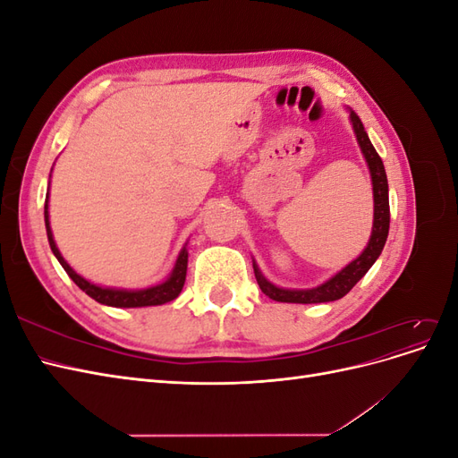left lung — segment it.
I'll return each instance as SVG.
<instances>
[{
    "instance_id": "8db88e82",
    "label": "left lung",
    "mask_w": 458,
    "mask_h": 458,
    "mask_svg": "<svg viewBox=\"0 0 458 458\" xmlns=\"http://www.w3.org/2000/svg\"><path fill=\"white\" fill-rule=\"evenodd\" d=\"M352 126L357 137V143L361 147L363 157L367 160L370 179H372V195H374V221H372V233L365 250L361 256L355 258L352 263H348L342 271H338L335 276L323 284H318L310 290H290V288H279L273 283H269L266 276L261 275L254 261V273L256 281L261 288V293L269 296L275 301H288V303H323V301H335L344 298L350 290L363 279L365 273L372 267V263L378 259V256L384 250V244L387 239V231H390V199H387V177L382 158L378 157L377 148L372 147L369 135L363 128V122L353 110L350 113Z\"/></svg>"
}]
</instances>
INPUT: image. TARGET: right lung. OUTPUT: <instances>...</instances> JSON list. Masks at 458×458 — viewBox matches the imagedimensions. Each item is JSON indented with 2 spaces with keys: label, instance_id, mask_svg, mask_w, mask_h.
I'll use <instances>...</instances> for the list:
<instances>
[{
  "label": "right lung",
  "instance_id": "obj_1",
  "mask_svg": "<svg viewBox=\"0 0 458 458\" xmlns=\"http://www.w3.org/2000/svg\"><path fill=\"white\" fill-rule=\"evenodd\" d=\"M47 202H49V192L46 195V210H44V217H46V229H47V241L51 250L55 254V258L59 259V263L63 266V269L68 273V276L84 290V293L93 298L95 301L105 303V306H113V308H145V306H162L165 301H172L182 293V288L185 284V275H187V248H183L182 252L177 256V261L174 266V271L170 273L168 279L164 283L150 286V288H143V290H123V288H105V286H97L89 281H86L84 276H80L71 266H68L66 259L61 256L57 244L53 241V233L49 227V212H47Z\"/></svg>",
  "mask_w": 458,
  "mask_h": 458
}]
</instances>
